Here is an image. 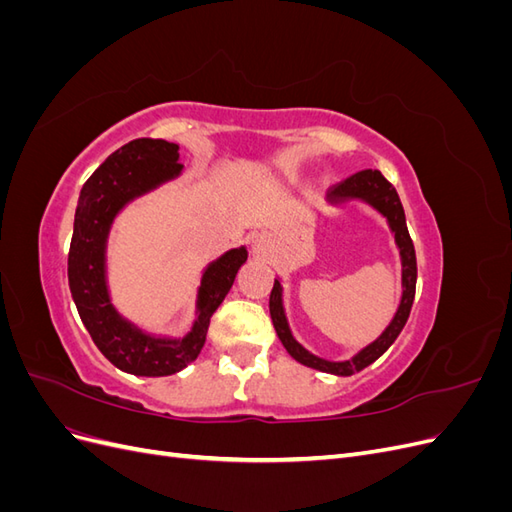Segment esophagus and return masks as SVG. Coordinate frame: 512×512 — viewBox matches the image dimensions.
<instances>
[{
    "instance_id": "obj_1",
    "label": "esophagus",
    "mask_w": 512,
    "mask_h": 512,
    "mask_svg": "<svg viewBox=\"0 0 512 512\" xmlns=\"http://www.w3.org/2000/svg\"><path fill=\"white\" fill-rule=\"evenodd\" d=\"M252 254H256V256L265 254V239H262L260 235H256V237L252 239Z\"/></svg>"
}]
</instances>
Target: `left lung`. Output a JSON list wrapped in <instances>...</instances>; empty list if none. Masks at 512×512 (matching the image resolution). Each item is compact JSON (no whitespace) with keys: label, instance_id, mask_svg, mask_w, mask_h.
I'll list each match as a JSON object with an SVG mask.
<instances>
[{"label":"left lung","instance_id":"8db88e82","mask_svg":"<svg viewBox=\"0 0 512 512\" xmlns=\"http://www.w3.org/2000/svg\"><path fill=\"white\" fill-rule=\"evenodd\" d=\"M350 203H365L367 207L380 213L382 218L389 224L395 245L399 250V260H401V299L397 305V312L393 320L389 322L378 339L361 348L354 356L346 361H329L322 359V356L309 352L305 346L297 342V337L292 335L290 324L286 318V309H284V286L282 280L277 277L273 290H271V299H269V309H271V320L277 337L288 350L294 361H299L301 365H307L312 369L324 371V374H333V376H352L356 371L365 369L367 365L374 363L376 359L391 348V344L399 337L401 329L406 327L410 309L414 303V292H416V254H414V243L410 239V232L406 226V213L404 205H401L399 194L393 188V185L382 177L380 170H361V173L352 175L344 183H339L337 188H333L327 194V205L329 207H344Z\"/></svg>","mask_w":512,"mask_h":512}]
</instances>
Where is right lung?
I'll return each mask as SVG.
<instances>
[{"label": "right lung", "instance_id": "obj_1", "mask_svg": "<svg viewBox=\"0 0 512 512\" xmlns=\"http://www.w3.org/2000/svg\"><path fill=\"white\" fill-rule=\"evenodd\" d=\"M179 145L162 138H136L111 153L79 196L68 254V282L79 316L98 350L117 369L134 376H170L188 367L205 346L211 316L222 305L245 265V245L211 260L196 290V318L181 337L143 331L123 316L108 288V237L117 215L136 198L179 179Z\"/></svg>", "mask_w": 512, "mask_h": 512}]
</instances>
